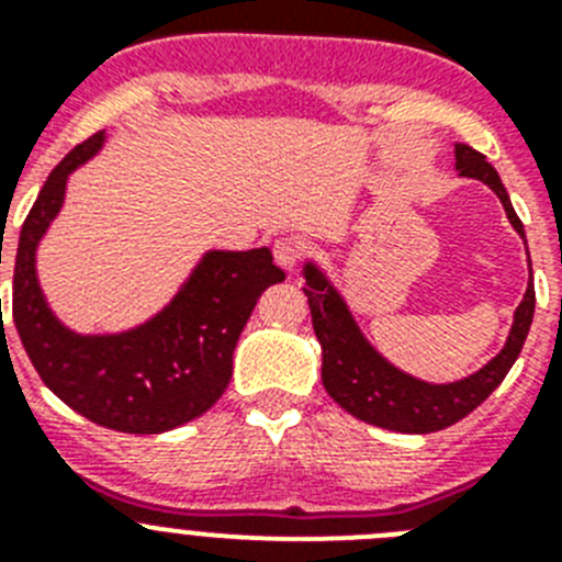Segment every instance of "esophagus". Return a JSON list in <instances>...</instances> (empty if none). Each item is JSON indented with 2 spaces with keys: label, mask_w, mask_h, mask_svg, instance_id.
<instances>
[{
  "label": "esophagus",
  "mask_w": 562,
  "mask_h": 562,
  "mask_svg": "<svg viewBox=\"0 0 562 562\" xmlns=\"http://www.w3.org/2000/svg\"><path fill=\"white\" fill-rule=\"evenodd\" d=\"M272 256H276L278 267H284V270H295V267L301 265V258L306 256V247L301 238L281 236V238H276V245H272Z\"/></svg>",
  "instance_id": "34e87169"
}]
</instances>
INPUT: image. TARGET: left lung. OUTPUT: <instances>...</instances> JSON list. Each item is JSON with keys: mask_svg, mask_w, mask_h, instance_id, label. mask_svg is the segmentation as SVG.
I'll use <instances>...</instances> for the list:
<instances>
[{"mask_svg": "<svg viewBox=\"0 0 562 562\" xmlns=\"http://www.w3.org/2000/svg\"><path fill=\"white\" fill-rule=\"evenodd\" d=\"M456 168L461 177L486 182L504 202V211L515 231L524 236L518 213L506 196L498 171L486 162L484 154L459 143L456 146ZM306 301H310L312 326L324 349V385L331 400L357 419L376 425V428L396 430V434H436L467 414H473L486 396L498 389L518 360L524 340L529 335L535 315V286H526V295L515 310V324L509 340L495 360L481 371L448 385H430L416 376L402 374L389 360H382L369 340L360 335L355 317L346 310L342 297L324 278L315 265H306Z\"/></svg>", "mask_w": 562, "mask_h": 562, "instance_id": "1", "label": "left lung"}]
</instances>
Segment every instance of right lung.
Returning <instances> with one entry per match:
<instances>
[{
    "label": "right lung",
    "mask_w": 562,
    "mask_h": 562,
    "mask_svg": "<svg viewBox=\"0 0 562 562\" xmlns=\"http://www.w3.org/2000/svg\"><path fill=\"white\" fill-rule=\"evenodd\" d=\"M101 143L98 132L72 148L30 207L13 261V324L44 385L69 408L121 434H162L202 416L225 394L238 335L261 292L284 281V270L272 265L267 247L213 250L148 324L106 337L64 329L38 290L36 247L61 211L69 171Z\"/></svg>",
    "instance_id": "add662e5"
}]
</instances>
